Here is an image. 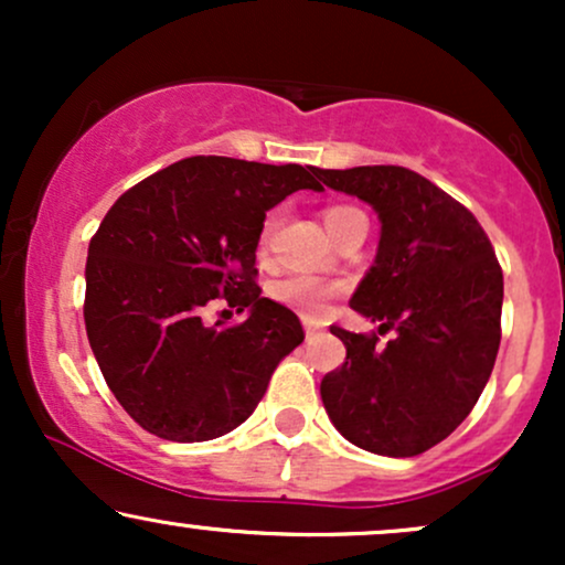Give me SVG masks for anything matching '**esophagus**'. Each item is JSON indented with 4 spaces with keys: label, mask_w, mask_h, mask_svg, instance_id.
Returning a JSON list of instances; mask_svg holds the SVG:
<instances>
[{
    "label": "esophagus",
    "mask_w": 565,
    "mask_h": 565,
    "mask_svg": "<svg viewBox=\"0 0 565 565\" xmlns=\"http://www.w3.org/2000/svg\"><path fill=\"white\" fill-rule=\"evenodd\" d=\"M319 334H321V329L316 327V323L305 321V337H308V340H313V337H319Z\"/></svg>",
    "instance_id": "34e87169"
}]
</instances>
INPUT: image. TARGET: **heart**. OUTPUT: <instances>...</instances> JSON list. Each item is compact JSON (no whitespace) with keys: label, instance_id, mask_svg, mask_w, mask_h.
Here are the masks:
<instances>
[{"label":"heart","instance_id":"b5f03b06","mask_svg":"<svg viewBox=\"0 0 565 565\" xmlns=\"http://www.w3.org/2000/svg\"><path fill=\"white\" fill-rule=\"evenodd\" d=\"M355 215H361V212L353 210V206H342V204L327 206V210H323V223H327L329 233L334 236V233ZM276 225H278V215L276 212H270V215L263 220L260 238H257L260 252H265L270 246V238H274ZM337 291H340L337 284H329V281H323V278L310 276V274H291L287 278H278V281L274 284L276 300L289 305V308H295L297 313L308 316V319H319V316L327 313L329 305H332V300L337 297Z\"/></svg>","mask_w":565,"mask_h":565}]
</instances>
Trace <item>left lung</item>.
<instances>
[{
	"instance_id": "left-lung-1",
	"label": "left lung",
	"mask_w": 565,
	"mask_h": 565,
	"mask_svg": "<svg viewBox=\"0 0 565 565\" xmlns=\"http://www.w3.org/2000/svg\"><path fill=\"white\" fill-rule=\"evenodd\" d=\"M323 185L377 212L374 265L353 310L395 337L332 327L345 364L321 380V401L350 444L417 457L451 436L481 398L502 340V268L468 206L406 167L316 170Z\"/></svg>"
}]
</instances>
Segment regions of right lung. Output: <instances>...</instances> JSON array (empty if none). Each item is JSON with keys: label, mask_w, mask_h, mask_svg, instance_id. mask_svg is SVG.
Returning <instances> with one entry per match:
<instances>
[{"label": "right lung", "mask_w": 565, "mask_h": 565, "mask_svg": "<svg viewBox=\"0 0 565 565\" xmlns=\"http://www.w3.org/2000/svg\"><path fill=\"white\" fill-rule=\"evenodd\" d=\"M319 167L191 157L116 199L87 252L89 348L125 412L178 444L225 436L255 412L278 361L305 340L289 308L263 297L255 249L265 212ZM223 299L242 324L206 328Z\"/></svg>", "instance_id": "right-lung-1"}]
</instances>
